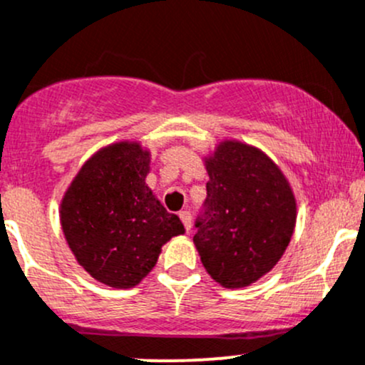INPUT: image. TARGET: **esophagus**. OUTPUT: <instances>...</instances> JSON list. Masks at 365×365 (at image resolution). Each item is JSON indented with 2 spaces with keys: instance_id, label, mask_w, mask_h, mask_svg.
Wrapping results in <instances>:
<instances>
[{
  "instance_id": "obj_1",
  "label": "esophagus",
  "mask_w": 365,
  "mask_h": 365,
  "mask_svg": "<svg viewBox=\"0 0 365 365\" xmlns=\"http://www.w3.org/2000/svg\"><path fill=\"white\" fill-rule=\"evenodd\" d=\"M178 217H180V220L183 222V225H185V231L189 232L190 225H192V217H190V212H185V210H183V212L178 213Z\"/></svg>"
}]
</instances>
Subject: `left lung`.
Wrapping results in <instances>:
<instances>
[{
  "instance_id": "left-lung-1",
  "label": "left lung",
  "mask_w": 365,
  "mask_h": 365,
  "mask_svg": "<svg viewBox=\"0 0 365 365\" xmlns=\"http://www.w3.org/2000/svg\"><path fill=\"white\" fill-rule=\"evenodd\" d=\"M210 182L194 243L210 276L227 289L257 282L282 259L295 199L278 166L248 145L225 141L206 166Z\"/></svg>"
}]
</instances>
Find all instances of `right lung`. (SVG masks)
I'll list each match as a JSON object with an SVG mask.
<instances>
[{
  "label": "right lung",
  "instance_id": "add662e5",
  "mask_svg": "<svg viewBox=\"0 0 365 365\" xmlns=\"http://www.w3.org/2000/svg\"><path fill=\"white\" fill-rule=\"evenodd\" d=\"M148 163L138 143L112 145L83 164L61 205V225L80 266L117 289L140 283L160 247L185 231L145 185Z\"/></svg>",
  "mask_w": 365,
  "mask_h": 365
}]
</instances>
